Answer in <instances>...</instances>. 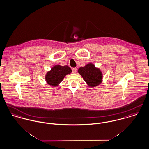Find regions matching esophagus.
Here are the masks:
<instances>
[{
    "mask_svg": "<svg viewBox=\"0 0 149 149\" xmlns=\"http://www.w3.org/2000/svg\"><path fill=\"white\" fill-rule=\"evenodd\" d=\"M72 70V72L74 73H75L77 72V68H73Z\"/></svg>",
    "mask_w": 149,
    "mask_h": 149,
    "instance_id": "esophagus-1",
    "label": "esophagus"
}]
</instances>
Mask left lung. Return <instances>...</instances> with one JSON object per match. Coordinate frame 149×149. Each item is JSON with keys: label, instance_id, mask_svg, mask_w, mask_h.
Wrapping results in <instances>:
<instances>
[{"label": "left lung", "instance_id": "left-lung-1", "mask_svg": "<svg viewBox=\"0 0 149 149\" xmlns=\"http://www.w3.org/2000/svg\"><path fill=\"white\" fill-rule=\"evenodd\" d=\"M78 72L88 85L91 87L93 88L99 85L102 81V73L101 70L96 68L92 63H89L84 67L79 68Z\"/></svg>", "mask_w": 149, "mask_h": 149}]
</instances>
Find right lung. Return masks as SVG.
I'll return each mask as SVG.
<instances>
[{
  "mask_svg": "<svg viewBox=\"0 0 149 149\" xmlns=\"http://www.w3.org/2000/svg\"><path fill=\"white\" fill-rule=\"evenodd\" d=\"M71 72V69L67 65L60 66L56 65L47 73L45 77V80L49 85L57 86L63 81L64 77Z\"/></svg>",
  "mask_w": 149,
  "mask_h": 149,
  "instance_id": "obj_1",
  "label": "right lung"
}]
</instances>
